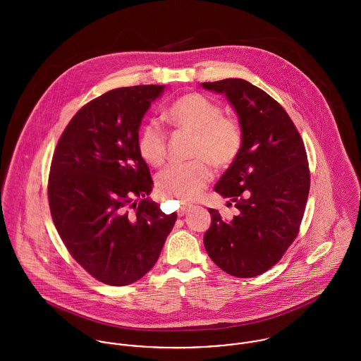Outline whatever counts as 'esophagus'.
Listing matches in <instances>:
<instances>
[{"label": "esophagus", "instance_id": "esophagus-1", "mask_svg": "<svg viewBox=\"0 0 361 361\" xmlns=\"http://www.w3.org/2000/svg\"><path fill=\"white\" fill-rule=\"evenodd\" d=\"M192 204H188V203H182V206L179 208V211H178V215L179 216H182V215H185L190 208H192Z\"/></svg>", "mask_w": 361, "mask_h": 361}]
</instances>
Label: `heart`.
<instances>
[{"label":"heart","instance_id":"b5f03b06","mask_svg":"<svg viewBox=\"0 0 361 361\" xmlns=\"http://www.w3.org/2000/svg\"><path fill=\"white\" fill-rule=\"evenodd\" d=\"M222 108L206 96L189 93L179 97L166 112V118L178 130L193 135L190 157L193 161L171 164L157 176V186L164 196L180 200H195L211 180L208 162L218 168H228L240 153L243 132L240 123L222 116ZM139 153L154 166L166 157V135L157 121L143 125L137 139Z\"/></svg>","mask_w":361,"mask_h":361}]
</instances>
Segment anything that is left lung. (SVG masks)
<instances>
[{
    "label": "left lung",
    "instance_id": "8db88e82",
    "mask_svg": "<svg viewBox=\"0 0 361 361\" xmlns=\"http://www.w3.org/2000/svg\"><path fill=\"white\" fill-rule=\"evenodd\" d=\"M202 87L225 94L243 132L240 153L214 188L238 214L225 219L208 208L204 247L229 275L253 278L275 265L299 233L310 190L306 149L281 104L250 82L231 78Z\"/></svg>",
    "mask_w": 361,
    "mask_h": 361
}]
</instances>
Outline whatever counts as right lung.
Listing matches in <instances>:
<instances>
[{
  "label": "right lung",
  "instance_id": "obj_1",
  "mask_svg": "<svg viewBox=\"0 0 361 361\" xmlns=\"http://www.w3.org/2000/svg\"><path fill=\"white\" fill-rule=\"evenodd\" d=\"M164 89L121 87L86 104L52 155L54 225L71 256L106 285L145 276L176 221L149 197L153 179L137 147L142 119Z\"/></svg>",
  "mask_w": 361,
  "mask_h": 361
}]
</instances>
